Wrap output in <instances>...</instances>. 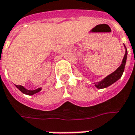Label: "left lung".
<instances>
[{
    "mask_svg": "<svg viewBox=\"0 0 135 135\" xmlns=\"http://www.w3.org/2000/svg\"><path fill=\"white\" fill-rule=\"evenodd\" d=\"M125 48V54L123 57V60H122V64L118 67V68L114 71L113 73L110 74L109 75L106 76L104 79H103L102 80L100 81H98L96 83H93L94 86L97 88V89H103V88H106L108 86H109L110 85L112 84H114L115 82H116L117 80H118L120 78H122V74L124 72L125 70V64H126V60H127V55H128V51L126 49V47Z\"/></svg>",
    "mask_w": 135,
    "mask_h": 135,
    "instance_id": "1",
    "label": "left lung"
}]
</instances>
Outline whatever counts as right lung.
I'll list each match as a JSON object with an SVG mask.
<instances>
[{
  "label": "right lung",
  "mask_w": 135,
  "mask_h": 135,
  "mask_svg": "<svg viewBox=\"0 0 135 135\" xmlns=\"http://www.w3.org/2000/svg\"><path fill=\"white\" fill-rule=\"evenodd\" d=\"M15 86H16V87H17V89H18L19 90L21 91L23 93L26 94V95H29V96L34 95V94L38 93L39 91L42 90V88H41V87H40V88H38V89H36V90H26V89L24 86H20V85H15Z\"/></svg>",
  "instance_id": "obj_1"
}]
</instances>
